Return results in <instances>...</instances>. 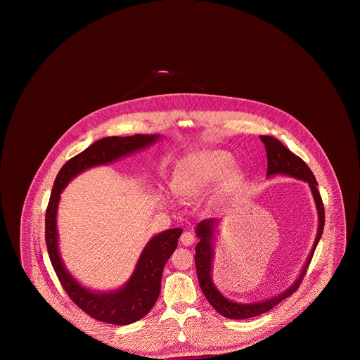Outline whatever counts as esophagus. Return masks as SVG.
I'll use <instances>...</instances> for the list:
<instances>
[{
	"label": "esophagus",
	"instance_id": "34e87169",
	"mask_svg": "<svg viewBox=\"0 0 360 360\" xmlns=\"http://www.w3.org/2000/svg\"><path fill=\"white\" fill-rule=\"evenodd\" d=\"M195 241V236L191 233V232H188V231H185L182 235H181V243L184 244V245H191Z\"/></svg>",
	"mask_w": 360,
	"mask_h": 360
}]
</instances>
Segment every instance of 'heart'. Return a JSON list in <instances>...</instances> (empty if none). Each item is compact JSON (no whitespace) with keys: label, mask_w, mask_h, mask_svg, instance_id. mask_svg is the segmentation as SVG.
Wrapping results in <instances>:
<instances>
[{"label":"heart","mask_w":360,"mask_h":360,"mask_svg":"<svg viewBox=\"0 0 360 360\" xmlns=\"http://www.w3.org/2000/svg\"><path fill=\"white\" fill-rule=\"evenodd\" d=\"M231 156L224 151H205L188 159L179 172L175 188L184 197L201 194L223 174Z\"/></svg>","instance_id":"heart-1"}]
</instances>
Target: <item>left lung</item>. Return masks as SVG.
Segmentation results:
<instances>
[{"label": "left lung", "instance_id": "obj_1", "mask_svg": "<svg viewBox=\"0 0 360 360\" xmlns=\"http://www.w3.org/2000/svg\"><path fill=\"white\" fill-rule=\"evenodd\" d=\"M260 140L264 144L266 153H267V175L274 174H286L294 178L302 179L308 182L310 190L313 193L317 212H319V231L317 236L314 240V245L311 248V252L309 255L308 260L305 263V267L302 269V273L297 278V281L292 283V286L288 290L281 292L271 300H266L263 302H255V304H238L226 300L221 292L216 289V286L212 282V257H213V250H212V238H213V229L216 225V220H204L198 224L197 226V236L200 238L198 244L195 245V269L198 275V282L201 286V290L204 292L206 300L209 304L216 309L221 316L226 319L233 320H244L251 319L259 314H263L269 311L270 309L274 308L281 301L290 297L292 292H295L300 288L304 275L307 274L310 260L316 251V247L321 239L323 231H324V223H326V212H324V204L320 195V191L317 188V181L313 175L311 170L309 169L308 165L295 154H292L290 150H288L278 139L273 136H260Z\"/></svg>", "mask_w": 360, "mask_h": 360}]
</instances>
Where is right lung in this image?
<instances>
[{
  "label": "right lung",
  "instance_id": "right-lung-1",
  "mask_svg": "<svg viewBox=\"0 0 360 360\" xmlns=\"http://www.w3.org/2000/svg\"><path fill=\"white\" fill-rule=\"evenodd\" d=\"M158 137V135H134L103 137L97 140L85 151L75 155L62 166L55 178L51 197L46 210V244L59 282L78 308L82 309L94 320L108 324H132L143 319L153 309L160 292L163 267L175 251L182 229H169L150 240L137 260L134 274L120 290L112 292L86 290L68 273L59 257L56 210L60 193L77 174L141 150L155 143Z\"/></svg>",
  "mask_w": 360,
  "mask_h": 360
}]
</instances>
